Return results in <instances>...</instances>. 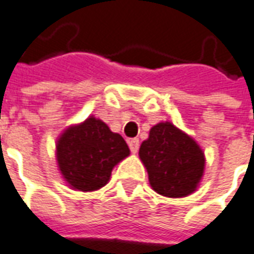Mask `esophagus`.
<instances>
[{
    "label": "esophagus",
    "mask_w": 254,
    "mask_h": 254,
    "mask_svg": "<svg viewBox=\"0 0 254 254\" xmlns=\"http://www.w3.org/2000/svg\"><path fill=\"white\" fill-rule=\"evenodd\" d=\"M127 144H129V148H130L131 153L138 152V148H140V141H138V138H131V140L127 141Z\"/></svg>",
    "instance_id": "obj_1"
}]
</instances>
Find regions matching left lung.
<instances>
[{"label":"left lung","mask_w":254,"mask_h":254,"mask_svg":"<svg viewBox=\"0 0 254 254\" xmlns=\"http://www.w3.org/2000/svg\"><path fill=\"white\" fill-rule=\"evenodd\" d=\"M140 158L149 183L166 197H184L196 190L205 168L204 153L196 141L170 123L150 129L140 146Z\"/></svg>","instance_id":"8db88e82"}]
</instances>
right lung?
Wrapping results in <instances>:
<instances>
[{"instance_id": "1", "label": "right lung", "mask_w": 254, "mask_h": 254, "mask_svg": "<svg viewBox=\"0 0 254 254\" xmlns=\"http://www.w3.org/2000/svg\"><path fill=\"white\" fill-rule=\"evenodd\" d=\"M127 156L125 140L94 117L66 129L57 142L60 170L77 190L92 191L106 185L114 165Z\"/></svg>"}]
</instances>
